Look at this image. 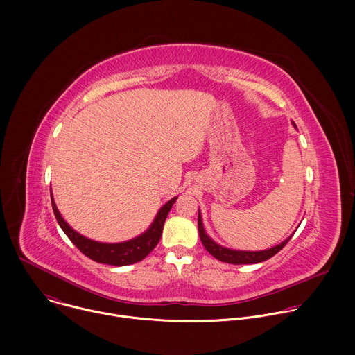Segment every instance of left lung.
Masks as SVG:
<instances>
[{
	"label": "left lung",
	"mask_w": 355,
	"mask_h": 355,
	"mask_svg": "<svg viewBox=\"0 0 355 355\" xmlns=\"http://www.w3.org/2000/svg\"><path fill=\"white\" fill-rule=\"evenodd\" d=\"M293 128L296 129V125L292 122ZM198 230H199V237L202 244L208 250V252L218 259L219 261L227 263V264H257V263H263L268 259H271L272 256H275L279 250H282L285 247V244L291 240V237L293 236V233L285 239L284 241H281L279 244L267 248V250H260V251H244V250H233V248H227L223 247L220 244H218L215 240H212L204 227V223H202V216H200V211H198Z\"/></svg>",
	"instance_id": "left-lung-1"
}]
</instances>
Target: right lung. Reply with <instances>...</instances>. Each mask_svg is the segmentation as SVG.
<instances>
[{
    "label": "right lung",
    "mask_w": 355,
    "mask_h": 355,
    "mask_svg": "<svg viewBox=\"0 0 355 355\" xmlns=\"http://www.w3.org/2000/svg\"><path fill=\"white\" fill-rule=\"evenodd\" d=\"M50 198H52V208L59 226L84 256L101 264L122 267V266H129V264L141 261L148 252L157 245L163 233V226L167 219V215L178 196H174L168 202H166V204L159 209L155 220L151 222V225L146 232H143L141 234L130 240L121 241V243H101L80 234L63 219L62 214L56 207L52 189H50Z\"/></svg>",
    "instance_id": "right-lung-1"
}]
</instances>
